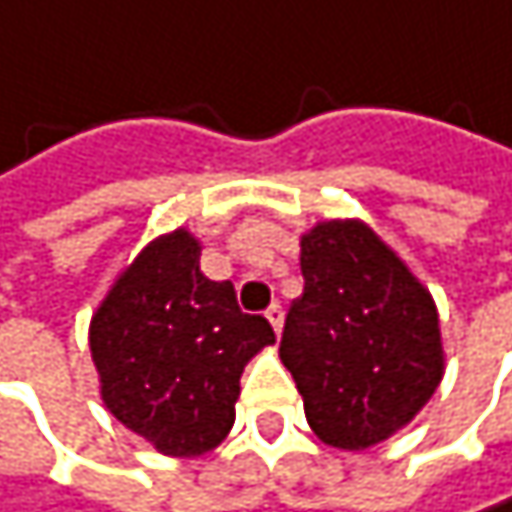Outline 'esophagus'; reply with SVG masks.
Segmentation results:
<instances>
[{
	"mask_svg": "<svg viewBox=\"0 0 512 512\" xmlns=\"http://www.w3.org/2000/svg\"><path fill=\"white\" fill-rule=\"evenodd\" d=\"M267 321L273 324V330H276V333H282V327H285V312H282V306H279V303H273V306L267 309Z\"/></svg>",
	"mask_w": 512,
	"mask_h": 512,
	"instance_id": "34e87169",
	"label": "esophagus"
}]
</instances>
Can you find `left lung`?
Wrapping results in <instances>:
<instances>
[{"label": "left lung", "mask_w": 512, "mask_h": 512, "mask_svg": "<svg viewBox=\"0 0 512 512\" xmlns=\"http://www.w3.org/2000/svg\"><path fill=\"white\" fill-rule=\"evenodd\" d=\"M300 267L306 288L279 357L312 432L339 450H369L405 429L444 378L435 300L360 218L306 230Z\"/></svg>", "instance_id": "left-lung-1"}]
</instances>
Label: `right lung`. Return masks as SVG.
I'll return each instance as SVG.
<instances>
[{
	"mask_svg": "<svg viewBox=\"0 0 512 512\" xmlns=\"http://www.w3.org/2000/svg\"><path fill=\"white\" fill-rule=\"evenodd\" d=\"M273 342L267 318L239 312L230 282L200 273V239L185 227L155 236L89 321L104 408L173 459L227 438L242 369Z\"/></svg>",
	"mask_w": 512,
	"mask_h": 512,
	"instance_id": "obj_1",
	"label": "right lung"
}]
</instances>
